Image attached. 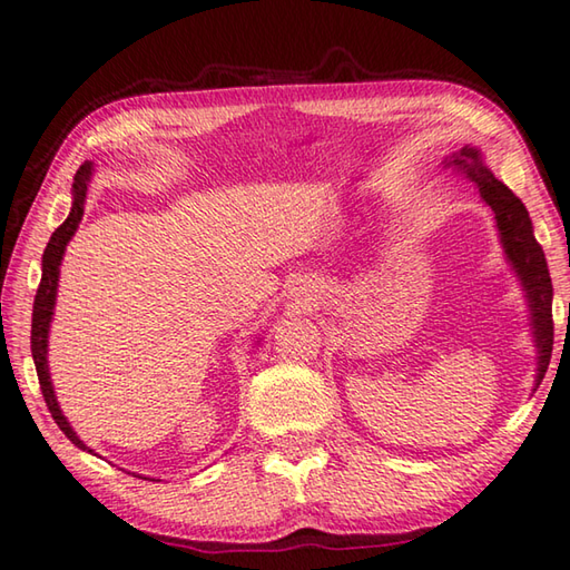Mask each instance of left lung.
<instances>
[{"instance_id":"obj_1","label":"left lung","mask_w":570,"mask_h":570,"mask_svg":"<svg viewBox=\"0 0 570 570\" xmlns=\"http://www.w3.org/2000/svg\"><path fill=\"white\" fill-rule=\"evenodd\" d=\"M443 167L453 169V173L463 175L468 183H473L483 203L493 209L503 255L515 273L518 283H521L528 315H531L528 325H531L535 345V391L543 381L553 351V285L543 249L535 243L531 217H528V209L521 199L483 163L481 149L468 145L461 153L445 157Z\"/></svg>"}]
</instances>
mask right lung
Wrapping results in <instances>:
<instances>
[{"label":"right lung","instance_id":"obj_1","mask_svg":"<svg viewBox=\"0 0 570 570\" xmlns=\"http://www.w3.org/2000/svg\"><path fill=\"white\" fill-rule=\"evenodd\" d=\"M92 163H85L77 169L75 183H72V209L62 225H59L49 243L45 247L42 255V279H39V291L35 295V311H32V357H35V367H37V377L39 385H42V395L47 401L49 413H52L55 423L59 425L69 441H72L79 451L95 453L92 448H87L85 441H79V435L75 433V428L69 425V421L62 413V407L57 403L55 395V385L52 377H49V363H47V353H49V325H52V315H55V305H57V287H59V265L65 259V249L67 243L75 237L79 223H82L85 215V199H87V185L92 179ZM259 343V341H257ZM142 478V475H139Z\"/></svg>","mask_w":570,"mask_h":570}]
</instances>
